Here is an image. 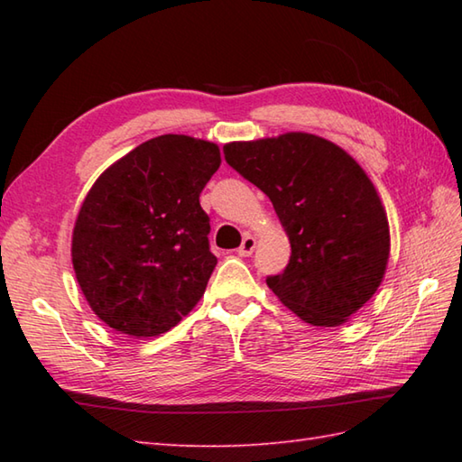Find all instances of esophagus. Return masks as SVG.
I'll return each mask as SVG.
<instances>
[{"mask_svg":"<svg viewBox=\"0 0 462 462\" xmlns=\"http://www.w3.org/2000/svg\"><path fill=\"white\" fill-rule=\"evenodd\" d=\"M254 248H256V238L246 236V238L242 240V244H240L238 254H240V256H250V254L254 252Z\"/></svg>","mask_w":462,"mask_h":462,"instance_id":"esophagus-1","label":"esophagus"}]
</instances>
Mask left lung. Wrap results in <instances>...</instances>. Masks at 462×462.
Masks as SVG:
<instances>
[{
  "label": "left lung",
  "mask_w": 462,
  "mask_h": 462,
  "mask_svg": "<svg viewBox=\"0 0 462 462\" xmlns=\"http://www.w3.org/2000/svg\"><path fill=\"white\" fill-rule=\"evenodd\" d=\"M224 159L273 204L291 256L266 283L311 326L336 328L373 298L389 260V222L365 171L310 133L224 144Z\"/></svg>",
  "instance_id": "left-lung-1"
}]
</instances>
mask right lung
<instances>
[{"instance_id": "right-lung-1", "label": "right lung", "mask_w": 462, "mask_h": 462, "mask_svg": "<svg viewBox=\"0 0 462 462\" xmlns=\"http://www.w3.org/2000/svg\"><path fill=\"white\" fill-rule=\"evenodd\" d=\"M220 166L214 143L162 134L106 169L77 216L73 270L97 318L131 337L174 328L216 268L200 192Z\"/></svg>"}]
</instances>
